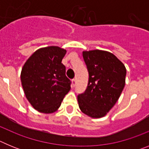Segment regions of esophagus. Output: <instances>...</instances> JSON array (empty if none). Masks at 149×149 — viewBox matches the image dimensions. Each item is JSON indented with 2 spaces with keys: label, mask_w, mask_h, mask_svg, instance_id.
Wrapping results in <instances>:
<instances>
[{
  "label": "esophagus",
  "mask_w": 149,
  "mask_h": 149,
  "mask_svg": "<svg viewBox=\"0 0 149 149\" xmlns=\"http://www.w3.org/2000/svg\"><path fill=\"white\" fill-rule=\"evenodd\" d=\"M75 84H76V79L74 78L73 80H72V85H73V86H75Z\"/></svg>",
  "instance_id": "34e87169"
}]
</instances>
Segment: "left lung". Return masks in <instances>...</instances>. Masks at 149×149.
<instances>
[{"label":"left lung","mask_w":149,"mask_h":149,"mask_svg":"<svg viewBox=\"0 0 149 149\" xmlns=\"http://www.w3.org/2000/svg\"><path fill=\"white\" fill-rule=\"evenodd\" d=\"M83 57L89 81L85 92L77 95L79 107L92 118H101L119 99L125 84L126 68L115 55L107 51H84Z\"/></svg>","instance_id":"left-lung-1"}]
</instances>
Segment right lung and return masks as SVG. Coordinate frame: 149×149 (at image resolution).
<instances>
[{"label":"right lung","instance_id":"1","mask_svg":"<svg viewBox=\"0 0 149 149\" xmlns=\"http://www.w3.org/2000/svg\"><path fill=\"white\" fill-rule=\"evenodd\" d=\"M65 53V50L57 46L40 48L22 68L21 81L26 98L41 113L56 111L70 90L72 82L62 63Z\"/></svg>","mask_w":149,"mask_h":149}]
</instances>
